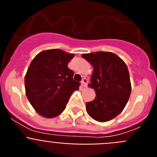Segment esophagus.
<instances>
[{"label": "esophagus", "instance_id": "34e87169", "mask_svg": "<svg viewBox=\"0 0 157 157\" xmlns=\"http://www.w3.org/2000/svg\"><path fill=\"white\" fill-rule=\"evenodd\" d=\"M81 83H82V86L83 87H86L87 83H88V80H87L86 78H83V79L82 80Z\"/></svg>", "mask_w": 157, "mask_h": 157}]
</instances>
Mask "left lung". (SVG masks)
<instances>
[{
	"instance_id": "left-lung-1",
	"label": "left lung",
	"mask_w": 157,
	"mask_h": 157,
	"mask_svg": "<svg viewBox=\"0 0 157 157\" xmlns=\"http://www.w3.org/2000/svg\"><path fill=\"white\" fill-rule=\"evenodd\" d=\"M82 57L94 67L88 86L95 90L96 97L86 105L87 113L96 121H109L121 113L131 93L127 64L112 52H90Z\"/></svg>"
}]
</instances>
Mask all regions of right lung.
<instances>
[{
    "instance_id": "right-lung-1",
    "label": "right lung",
    "mask_w": 157,
    "mask_h": 157,
    "mask_svg": "<svg viewBox=\"0 0 157 157\" xmlns=\"http://www.w3.org/2000/svg\"><path fill=\"white\" fill-rule=\"evenodd\" d=\"M75 54L53 48L39 52L33 59L24 78L27 99L34 110L45 118L60 115L71 95L80 83L73 79L68 68Z\"/></svg>"
}]
</instances>
